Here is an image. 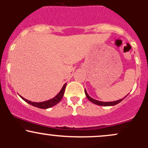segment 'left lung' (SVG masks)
I'll use <instances>...</instances> for the list:
<instances>
[{"label": "left lung", "instance_id": "left-lung-1", "mask_svg": "<svg viewBox=\"0 0 148 148\" xmlns=\"http://www.w3.org/2000/svg\"><path fill=\"white\" fill-rule=\"evenodd\" d=\"M84 92H85V95H86V98H87L88 99H89L90 102H92V103H94V104H97V105H99V106H106V107H108V106H114V105H116V104H117L118 103H120V102H122V100H123L124 99H125V97H126H126H125V98H123V99H119V100H117V101H114V102H101V101H98V100H96V99H93V98L91 97L90 96H89V95L87 94V92H86V89H84Z\"/></svg>", "mask_w": 148, "mask_h": 148}]
</instances>
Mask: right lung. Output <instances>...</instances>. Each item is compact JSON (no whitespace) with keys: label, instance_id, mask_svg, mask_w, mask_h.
Here are the masks:
<instances>
[{"label":"right lung","instance_id":"right-lung-1","mask_svg":"<svg viewBox=\"0 0 148 148\" xmlns=\"http://www.w3.org/2000/svg\"><path fill=\"white\" fill-rule=\"evenodd\" d=\"M66 86V83H65L64 84L63 87L62 88V89H61L60 92H59V94H58L57 95H56V96H55L53 98H52V99H49V100L47 101H44V102H31V101L26 99L25 98H23V97L21 96L20 97L21 98H22V99L25 101V102L28 103V104H31V105L34 106V107H38V108H40V109H48V108H50V107H53V106L57 104L58 103L62 100V97H63L64 96V94Z\"/></svg>","mask_w":148,"mask_h":148}]
</instances>
